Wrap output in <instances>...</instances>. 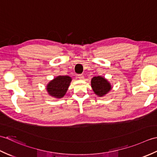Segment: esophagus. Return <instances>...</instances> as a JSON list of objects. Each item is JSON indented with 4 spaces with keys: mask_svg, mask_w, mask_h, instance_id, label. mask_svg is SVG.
Segmentation results:
<instances>
[{
    "mask_svg": "<svg viewBox=\"0 0 157 157\" xmlns=\"http://www.w3.org/2000/svg\"><path fill=\"white\" fill-rule=\"evenodd\" d=\"M78 78L79 79H84V75H83L82 74H78Z\"/></svg>",
    "mask_w": 157,
    "mask_h": 157,
    "instance_id": "34e87169",
    "label": "esophagus"
}]
</instances>
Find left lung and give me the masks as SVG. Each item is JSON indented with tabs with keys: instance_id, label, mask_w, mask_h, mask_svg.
Instances as JSON below:
<instances>
[{
	"instance_id": "obj_1",
	"label": "left lung",
	"mask_w": 157,
	"mask_h": 157,
	"mask_svg": "<svg viewBox=\"0 0 157 157\" xmlns=\"http://www.w3.org/2000/svg\"><path fill=\"white\" fill-rule=\"evenodd\" d=\"M91 86L95 94L101 97L111 90L112 87L110 83L102 76H95L91 80Z\"/></svg>"
}]
</instances>
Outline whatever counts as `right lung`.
I'll return each mask as SVG.
<instances>
[{
	"mask_svg": "<svg viewBox=\"0 0 157 157\" xmlns=\"http://www.w3.org/2000/svg\"><path fill=\"white\" fill-rule=\"evenodd\" d=\"M71 79L68 75H59L54 78L46 86L48 94L56 98H63L67 91Z\"/></svg>",
	"mask_w": 157,
	"mask_h": 157,
	"instance_id": "add662e5",
	"label": "right lung"
}]
</instances>
